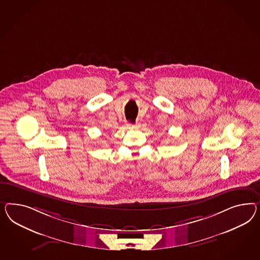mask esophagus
Wrapping results in <instances>:
<instances>
[{
  "mask_svg": "<svg viewBox=\"0 0 260 260\" xmlns=\"http://www.w3.org/2000/svg\"><path fill=\"white\" fill-rule=\"evenodd\" d=\"M126 126H127V127L128 128H133V129H136V128H138L139 126H140V125H139V123H135V124H129V123H127L126 124Z\"/></svg>",
  "mask_w": 260,
  "mask_h": 260,
  "instance_id": "esophagus-1",
  "label": "esophagus"
}]
</instances>
